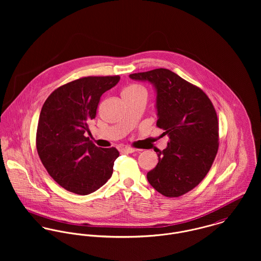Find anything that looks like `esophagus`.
<instances>
[{"instance_id":"esophagus-1","label":"esophagus","mask_w":261,"mask_h":261,"mask_svg":"<svg viewBox=\"0 0 261 261\" xmlns=\"http://www.w3.org/2000/svg\"><path fill=\"white\" fill-rule=\"evenodd\" d=\"M120 152H122V153H132V152H134L136 149H133V148H129V147H121L120 149Z\"/></svg>"}]
</instances>
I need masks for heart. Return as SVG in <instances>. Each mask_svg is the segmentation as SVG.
Listing matches in <instances>:
<instances>
[{
  "label": "heart",
  "instance_id": "b5f03b06",
  "mask_svg": "<svg viewBox=\"0 0 261 261\" xmlns=\"http://www.w3.org/2000/svg\"><path fill=\"white\" fill-rule=\"evenodd\" d=\"M123 92H145L144 88L139 85H130L126 89L123 90Z\"/></svg>",
  "mask_w": 261,
  "mask_h": 261
}]
</instances>
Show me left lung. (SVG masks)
I'll use <instances>...</instances> for the list:
<instances>
[{"label": "left lung", "mask_w": 261, "mask_h": 261, "mask_svg": "<svg viewBox=\"0 0 261 261\" xmlns=\"http://www.w3.org/2000/svg\"><path fill=\"white\" fill-rule=\"evenodd\" d=\"M149 82L155 92L156 125L168 136L167 148L147 174L152 188L179 197L197 186L209 172L218 150V119L209 97L199 87L165 68L129 75Z\"/></svg>", "instance_id": "1"}]
</instances>
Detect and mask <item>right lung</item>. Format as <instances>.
Wrapping results in <instances>:
<instances>
[{"label":"right lung","mask_w":261,"mask_h":261,"mask_svg":"<svg viewBox=\"0 0 261 261\" xmlns=\"http://www.w3.org/2000/svg\"><path fill=\"white\" fill-rule=\"evenodd\" d=\"M119 76H88L54 90L44 102L38 121L36 145L42 164L53 180L69 192L88 195L112 177L115 148L102 149L84 134L96 115L100 96Z\"/></svg>","instance_id":"right-lung-1"}]
</instances>
